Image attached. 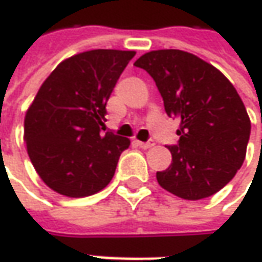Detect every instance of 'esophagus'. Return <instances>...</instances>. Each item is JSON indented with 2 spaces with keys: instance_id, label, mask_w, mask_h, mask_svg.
Masks as SVG:
<instances>
[{
  "instance_id": "34e87169",
  "label": "esophagus",
  "mask_w": 262,
  "mask_h": 262,
  "mask_svg": "<svg viewBox=\"0 0 262 262\" xmlns=\"http://www.w3.org/2000/svg\"><path fill=\"white\" fill-rule=\"evenodd\" d=\"M136 143H138V146L142 149H148L152 148L155 143H154V140H149V142H140V140H136Z\"/></svg>"
}]
</instances>
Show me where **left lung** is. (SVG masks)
Masks as SVG:
<instances>
[{
    "mask_svg": "<svg viewBox=\"0 0 262 262\" xmlns=\"http://www.w3.org/2000/svg\"><path fill=\"white\" fill-rule=\"evenodd\" d=\"M135 67L154 78L169 117L180 120L172 162L159 185L184 200L217 193L242 167L251 120L235 86L217 68L178 49L152 50Z\"/></svg>",
    "mask_w": 262,
    "mask_h": 262,
    "instance_id": "1",
    "label": "left lung"
}]
</instances>
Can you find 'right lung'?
Listing matches in <instances>:
<instances>
[{
    "mask_svg": "<svg viewBox=\"0 0 262 262\" xmlns=\"http://www.w3.org/2000/svg\"><path fill=\"white\" fill-rule=\"evenodd\" d=\"M135 50L94 49L59 63L29 107L24 140L43 183L67 197H86L112 181L130 140L101 135L105 104Z\"/></svg>",
    "mask_w": 262,
    "mask_h": 262,
    "instance_id": "obj_1",
    "label": "right lung"
}]
</instances>
